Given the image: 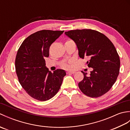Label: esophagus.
Masks as SVG:
<instances>
[{
	"label": "esophagus",
	"mask_w": 130,
	"mask_h": 130,
	"mask_svg": "<svg viewBox=\"0 0 130 130\" xmlns=\"http://www.w3.org/2000/svg\"><path fill=\"white\" fill-rule=\"evenodd\" d=\"M75 73V71H68L67 72V74H74Z\"/></svg>",
	"instance_id": "obj_1"
}]
</instances>
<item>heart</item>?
Here are the masks:
<instances>
[{
    "label": "heart",
    "instance_id": "b5f03b06",
    "mask_svg": "<svg viewBox=\"0 0 130 130\" xmlns=\"http://www.w3.org/2000/svg\"><path fill=\"white\" fill-rule=\"evenodd\" d=\"M69 41H72L69 40V41H67V42H69ZM71 63H72V61H70L69 63H67V62L63 63L62 64V67L63 68L65 69H70L71 67Z\"/></svg>",
    "mask_w": 130,
    "mask_h": 130
}]
</instances>
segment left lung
<instances>
[{
    "label": "left lung",
    "mask_w": 130,
    "mask_h": 130,
    "mask_svg": "<svg viewBox=\"0 0 130 130\" xmlns=\"http://www.w3.org/2000/svg\"><path fill=\"white\" fill-rule=\"evenodd\" d=\"M73 40L82 59L88 57L89 75L83 71L84 79L78 85L84 94L92 98L106 93L115 84L119 74L120 60L113 44L104 35L92 29H76L65 32Z\"/></svg>",
    "instance_id": "1"
}]
</instances>
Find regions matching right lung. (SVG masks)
Returning a JSON list of instances; mask_svg holds the SVG:
<instances>
[{
  "mask_svg": "<svg viewBox=\"0 0 130 130\" xmlns=\"http://www.w3.org/2000/svg\"><path fill=\"white\" fill-rule=\"evenodd\" d=\"M63 31L42 30L24 40L16 55L15 67L19 83L28 94L40 101H46L58 92L66 75L64 70L52 73L46 67L45 57L49 48Z\"/></svg>",
  "mask_w": 130,
  "mask_h": 130,
  "instance_id": "right-lung-1",
  "label": "right lung"
}]
</instances>
